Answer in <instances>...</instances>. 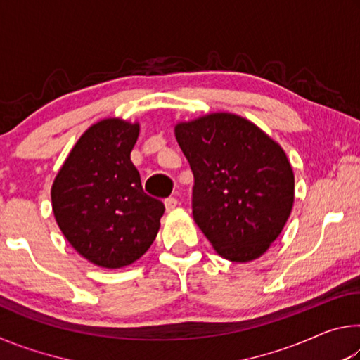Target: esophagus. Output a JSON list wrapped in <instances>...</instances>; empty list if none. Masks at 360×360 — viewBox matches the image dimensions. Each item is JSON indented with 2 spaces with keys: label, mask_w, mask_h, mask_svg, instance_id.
Listing matches in <instances>:
<instances>
[{
  "label": "esophagus",
  "mask_w": 360,
  "mask_h": 360,
  "mask_svg": "<svg viewBox=\"0 0 360 360\" xmlns=\"http://www.w3.org/2000/svg\"><path fill=\"white\" fill-rule=\"evenodd\" d=\"M176 206H178V200H176L174 197H169L165 200V208L167 211H173Z\"/></svg>",
  "instance_id": "obj_1"
}]
</instances>
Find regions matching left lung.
Returning a JSON list of instances; mask_svg holds the SVG:
<instances>
[{"label": "left lung", "instance_id": "1", "mask_svg": "<svg viewBox=\"0 0 360 360\" xmlns=\"http://www.w3.org/2000/svg\"><path fill=\"white\" fill-rule=\"evenodd\" d=\"M174 135L195 179L193 221L221 257L259 259L294 206V172L281 146L231 112L178 122Z\"/></svg>", "mask_w": 360, "mask_h": 360}]
</instances>
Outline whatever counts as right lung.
Listing matches in <instances>:
<instances>
[{"label":"right lung","mask_w":360,"mask_h":360,"mask_svg":"<svg viewBox=\"0 0 360 360\" xmlns=\"http://www.w3.org/2000/svg\"><path fill=\"white\" fill-rule=\"evenodd\" d=\"M138 122L108 117L82 133L53 179L52 210L76 251L101 268H122L148 251L165 206L144 193L130 160Z\"/></svg>","instance_id":"right-lung-1"}]
</instances>
